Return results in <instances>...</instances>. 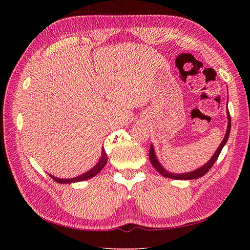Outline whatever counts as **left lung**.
I'll return each mask as SVG.
<instances>
[{"instance_id": "1", "label": "left lung", "mask_w": 250, "mask_h": 250, "mask_svg": "<svg viewBox=\"0 0 250 250\" xmlns=\"http://www.w3.org/2000/svg\"><path fill=\"white\" fill-rule=\"evenodd\" d=\"M226 113H228V120H229V123H228V130H226V133H225V137L223 139V141L221 142L220 145H219L218 149L216 150V152L214 153V155L210 157V160L206 164L203 165L202 167L196 169L194 171H191V172H187V173H180V174H175V173H171V172H168L167 170H166L163 166L161 165V163L158 162L157 157H156V154H155V151H154V147L152 144L150 145V150H149V160L151 162V164H152L153 167L157 170L158 173H161L162 175L164 177H167V178H172V179H180V180H188V179H195V178H199V177H202L203 175H206V174L209 171V169L213 167L215 162L217 161V158L219 156V154H220L222 148L225 146L226 142H228L229 138V133H230V115H229V108L226 109Z\"/></svg>"}]
</instances>
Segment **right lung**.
Listing matches in <instances>:
<instances>
[{
    "instance_id": "obj_1",
    "label": "right lung",
    "mask_w": 250,
    "mask_h": 250,
    "mask_svg": "<svg viewBox=\"0 0 250 250\" xmlns=\"http://www.w3.org/2000/svg\"><path fill=\"white\" fill-rule=\"evenodd\" d=\"M107 163V154L106 152H105L104 148H102V153H101V157L99 162H98L95 167H93L90 170H88L87 172L81 174V175L77 176V177H73V178H58V177H55L51 175V174H49V175L54 179L56 183H59V184H72V183H78V181H83V180H87L89 178H92L94 176H96L98 173H99L104 167L105 165H106Z\"/></svg>"
}]
</instances>
